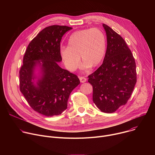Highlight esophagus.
Listing matches in <instances>:
<instances>
[{
    "label": "esophagus",
    "mask_w": 155,
    "mask_h": 155,
    "mask_svg": "<svg viewBox=\"0 0 155 155\" xmlns=\"http://www.w3.org/2000/svg\"><path fill=\"white\" fill-rule=\"evenodd\" d=\"M79 79H80L81 83H84L86 81V78L84 77H80Z\"/></svg>",
    "instance_id": "esophagus-1"
}]
</instances>
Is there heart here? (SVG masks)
Returning <instances> with one entry per match:
<instances>
[{
    "mask_svg": "<svg viewBox=\"0 0 155 155\" xmlns=\"http://www.w3.org/2000/svg\"><path fill=\"white\" fill-rule=\"evenodd\" d=\"M106 47V36L101 29H84L70 36L68 47L61 48L60 55L65 67L71 72L80 67V58L84 68H94L102 61Z\"/></svg>",
    "mask_w": 155,
    "mask_h": 155,
    "instance_id": "1",
    "label": "heart"
}]
</instances>
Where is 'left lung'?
<instances>
[{
    "mask_svg": "<svg viewBox=\"0 0 155 155\" xmlns=\"http://www.w3.org/2000/svg\"><path fill=\"white\" fill-rule=\"evenodd\" d=\"M107 46L102 64L88 76L93 101L101 111L111 114L126 104L137 82L134 58L124 40L103 24Z\"/></svg>",
    "mask_w": 155,
    "mask_h": 155,
    "instance_id": "8db88e82",
    "label": "left lung"
}]
</instances>
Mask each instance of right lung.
Segmentation results:
<instances>
[{
  "label": "right lung",
  "instance_id": "right-lung-1",
  "mask_svg": "<svg viewBox=\"0 0 155 155\" xmlns=\"http://www.w3.org/2000/svg\"><path fill=\"white\" fill-rule=\"evenodd\" d=\"M72 28L53 25L45 28L28 46L19 71V89L34 111L46 117L61 115L68 107L70 94L80 83L78 77L58 64L62 61L60 42ZM37 64L42 76L34 84Z\"/></svg>",
  "mask_w": 155,
  "mask_h": 155
}]
</instances>
